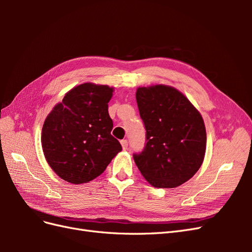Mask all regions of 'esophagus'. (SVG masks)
<instances>
[{
	"label": "esophagus",
	"instance_id": "esophagus-1",
	"mask_svg": "<svg viewBox=\"0 0 252 252\" xmlns=\"http://www.w3.org/2000/svg\"><path fill=\"white\" fill-rule=\"evenodd\" d=\"M121 145H122V147H123V149L126 150L127 147H128V141L127 140H122Z\"/></svg>",
	"mask_w": 252,
	"mask_h": 252
}]
</instances>
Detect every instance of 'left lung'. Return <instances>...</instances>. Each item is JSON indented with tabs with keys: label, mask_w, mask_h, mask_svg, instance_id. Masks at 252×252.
<instances>
[{
	"label": "left lung",
	"mask_w": 252,
	"mask_h": 252,
	"mask_svg": "<svg viewBox=\"0 0 252 252\" xmlns=\"http://www.w3.org/2000/svg\"><path fill=\"white\" fill-rule=\"evenodd\" d=\"M146 129V146L134 162L156 188H174L191 179L203 164L206 128L200 111L174 87H139L135 93Z\"/></svg>",
	"instance_id": "1"
}]
</instances>
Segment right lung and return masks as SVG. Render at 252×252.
<instances>
[{"mask_svg": "<svg viewBox=\"0 0 252 252\" xmlns=\"http://www.w3.org/2000/svg\"><path fill=\"white\" fill-rule=\"evenodd\" d=\"M113 87L84 83L70 89L45 119L42 148L57 175L83 184L102 174L122 150L111 135L108 103Z\"/></svg>", "mask_w": 252, "mask_h": 252, "instance_id": "obj_1", "label": "right lung"}]
</instances>
